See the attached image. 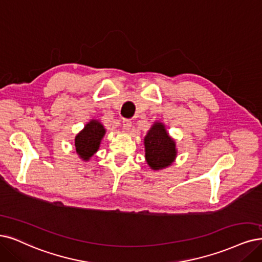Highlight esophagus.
I'll list each match as a JSON object with an SVG mask.
<instances>
[{"mask_svg": "<svg viewBox=\"0 0 262 262\" xmlns=\"http://www.w3.org/2000/svg\"><path fill=\"white\" fill-rule=\"evenodd\" d=\"M132 127V121L130 120H123V128L125 130H129Z\"/></svg>", "mask_w": 262, "mask_h": 262, "instance_id": "1", "label": "esophagus"}]
</instances>
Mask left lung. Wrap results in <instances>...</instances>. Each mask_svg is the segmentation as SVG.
Masks as SVG:
<instances>
[{
	"label": "left lung",
	"mask_w": 262,
	"mask_h": 262,
	"mask_svg": "<svg viewBox=\"0 0 262 262\" xmlns=\"http://www.w3.org/2000/svg\"><path fill=\"white\" fill-rule=\"evenodd\" d=\"M143 141L146 160L152 169L165 168L175 161L177 157L176 142L169 137L163 123H154Z\"/></svg>",
	"instance_id": "left-lung-1"
}]
</instances>
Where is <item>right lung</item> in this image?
<instances>
[{"mask_svg": "<svg viewBox=\"0 0 262 262\" xmlns=\"http://www.w3.org/2000/svg\"><path fill=\"white\" fill-rule=\"evenodd\" d=\"M104 134L103 125L97 120H92L85 125L83 130L76 135L74 140L75 150L82 160L89 161L98 151Z\"/></svg>", "mask_w": 262, "mask_h": 262, "instance_id": "add662e5", "label": "right lung"}]
</instances>
